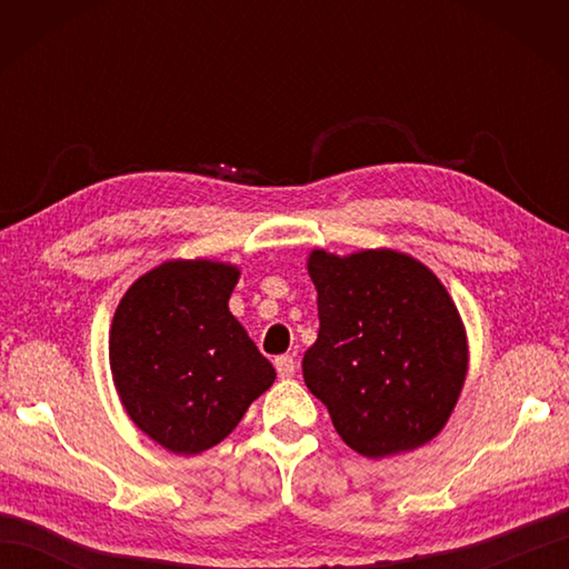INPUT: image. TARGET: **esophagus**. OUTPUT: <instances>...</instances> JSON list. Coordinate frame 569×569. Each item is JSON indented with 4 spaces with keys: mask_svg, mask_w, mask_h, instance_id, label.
Masks as SVG:
<instances>
[{
    "mask_svg": "<svg viewBox=\"0 0 569 569\" xmlns=\"http://www.w3.org/2000/svg\"><path fill=\"white\" fill-rule=\"evenodd\" d=\"M273 367L278 371V377L291 379L293 373H296V359L291 355H281V357L273 359Z\"/></svg>",
    "mask_w": 569,
    "mask_h": 569,
    "instance_id": "1",
    "label": "esophagus"
}]
</instances>
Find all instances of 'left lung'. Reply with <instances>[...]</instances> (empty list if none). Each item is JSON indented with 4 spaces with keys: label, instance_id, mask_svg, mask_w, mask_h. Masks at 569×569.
<instances>
[{
    "label": "left lung",
    "instance_id": "obj_1",
    "mask_svg": "<svg viewBox=\"0 0 569 569\" xmlns=\"http://www.w3.org/2000/svg\"><path fill=\"white\" fill-rule=\"evenodd\" d=\"M308 273L320 330L303 379L340 438L371 459L430 442L467 377L465 325L440 278L391 249H316Z\"/></svg>",
    "mask_w": 569,
    "mask_h": 569
}]
</instances>
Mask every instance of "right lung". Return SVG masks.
Segmentation results:
<instances>
[{"mask_svg":"<svg viewBox=\"0 0 569 569\" xmlns=\"http://www.w3.org/2000/svg\"><path fill=\"white\" fill-rule=\"evenodd\" d=\"M237 266L166 261L119 300L110 367L129 418L176 455L222 442L276 379L229 312Z\"/></svg>","mask_w":569,"mask_h":569,"instance_id":"add662e5","label":"right lung"}]
</instances>
